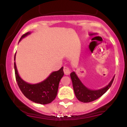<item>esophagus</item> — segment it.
<instances>
[{"label":"esophagus","instance_id":"1","mask_svg":"<svg viewBox=\"0 0 127 127\" xmlns=\"http://www.w3.org/2000/svg\"><path fill=\"white\" fill-rule=\"evenodd\" d=\"M63 71H64V74L65 75H68L70 73V68L67 66L64 67Z\"/></svg>","mask_w":127,"mask_h":127}]
</instances>
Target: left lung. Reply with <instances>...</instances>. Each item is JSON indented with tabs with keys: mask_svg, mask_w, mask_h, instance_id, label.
I'll return each instance as SVG.
<instances>
[{
	"mask_svg": "<svg viewBox=\"0 0 127 127\" xmlns=\"http://www.w3.org/2000/svg\"><path fill=\"white\" fill-rule=\"evenodd\" d=\"M70 78L72 79L74 92L78 100L83 103H89L100 98L109 90L111 87L115 76H113L107 86L97 90H93L86 87L79 79L75 72L71 73Z\"/></svg>",
	"mask_w": 127,
	"mask_h": 127,
	"instance_id": "1",
	"label": "left lung"
}]
</instances>
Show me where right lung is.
<instances>
[{
  "instance_id": "add662e5",
  "label": "right lung",
  "mask_w": 127,
  "mask_h": 127,
  "mask_svg": "<svg viewBox=\"0 0 127 127\" xmlns=\"http://www.w3.org/2000/svg\"><path fill=\"white\" fill-rule=\"evenodd\" d=\"M30 33V32H27L23 34L19 42ZM15 55L16 53L14 56V61L15 60ZM14 69L16 81L19 88L24 96L29 100L36 103L46 104L51 103L55 98L57 95L60 81L64 75L63 67L59 70L52 72L50 75L42 82L35 84H29L22 79L19 76L15 62H14Z\"/></svg>"
}]
</instances>
